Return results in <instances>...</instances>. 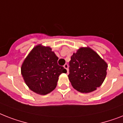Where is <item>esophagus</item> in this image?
<instances>
[{
    "mask_svg": "<svg viewBox=\"0 0 123 123\" xmlns=\"http://www.w3.org/2000/svg\"><path fill=\"white\" fill-rule=\"evenodd\" d=\"M64 68L67 70V73H68V64H65L64 65Z\"/></svg>",
    "mask_w": 123,
    "mask_h": 123,
    "instance_id": "1",
    "label": "esophagus"
}]
</instances>
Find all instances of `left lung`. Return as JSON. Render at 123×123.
<instances>
[{
  "instance_id": "obj_1",
  "label": "left lung",
  "mask_w": 123,
  "mask_h": 123,
  "mask_svg": "<svg viewBox=\"0 0 123 123\" xmlns=\"http://www.w3.org/2000/svg\"><path fill=\"white\" fill-rule=\"evenodd\" d=\"M69 64V80L80 92H93L106 77L107 64L90 47H81L73 53Z\"/></svg>"
}]
</instances>
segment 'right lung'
Instances as JSON below:
<instances>
[{
    "label": "right lung",
    "instance_id": "obj_1",
    "mask_svg": "<svg viewBox=\"0 0 123 123\" xmlns=\"http://www.w3.org/2000/svg\"><path fill=\"white\" fill-rule=\"evenodd\" d=\"M58 57L49 47L38 45L33 48L21 66V74L29 88L46 95L55 88L59 76L67 71L57 64Z\"/></svg>",
    "mask_w": 123,
    "mask_h": 123
}]
</instances>
